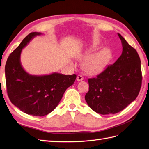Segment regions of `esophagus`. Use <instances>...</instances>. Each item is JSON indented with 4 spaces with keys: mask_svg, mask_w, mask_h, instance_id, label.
I'll list each match as a JSON object with an SVG mask.
<instances>
[{
    "mask_svg": "<svg viewBox=\"0 0 149 149\" xmlns=\"http://www.w3.org/2000/svg\"><path fill=\"white\" fill-rule=\"evenodd\" d=\"M77 80L78 81H82L83 80V76L82 75H78L77 76Z\"/></svg>",
    "mask_w": 149,
    "mask_h": 149,
    "instance_id": "esophagus-1",
    "label": "esophagus"
}]
</instances>
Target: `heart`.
I'll return each mask as SVG.
<instances>
[{"label": "heart", "mask_w": 149, "mask_h": 149, "mask_svg": "<svg viewBox=\"0 0 149 149\" xmlns=\"http://www.w3.org/2000/svg\"><path fill=\"white\" fill-rule=\"evenodd\" d=\"M99 43L94 42L90 49L81 55L83 59H86L83 63V68L89 74H97L102 72L109 63L111 53L107 48H104L93 55L90 56L91 53L98 47Z\"/></svg>", "instance_id": "b5f03b06"}]
</instances>
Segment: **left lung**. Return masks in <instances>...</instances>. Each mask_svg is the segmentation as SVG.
<instances>
[{
  "instance_id": "8db88e82",
  "label": "left lung",
  "mask_w": 149,
  "mask_h": 149,
  "mask_svg": "<svg viewBox=\"0 0 149 149\" xmlns=\"http://www.w3.org/2000/svg\"><path fill=\"white\" fill-rule=\"evenodd\" d=\"M123 52L115 63L96 77L88 79L85 100L94 111L115 114L123 110L138 96L142 82L138 53L118 34Z\"/></svg>"
}]
</instances>
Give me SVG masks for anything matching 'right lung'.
Segmentation results:
<instances>
[{
	"label": "right lung",
	"instance_id": "obj_1",
	"mask_svg": "<svg viewBox=\"0 0 149 149\" xmlns=\"http://www.w3.org/2000/svg\"><path fill=\"white\" fill-rule=\"evenodd\" d=\"M40 32H31L10 54L5 66L7 93L11 102L23 112L37 117L47 115L55 109L76 75L58 73L44 75L28 74L21 64L23 49Z\"/></svg>",
	"mask_w": 149,
	"mask_h": 149
}]
</instances>
